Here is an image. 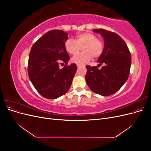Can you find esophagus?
I'll list each match as a JSON object with an SVG mask.
<instances>
[{
    "label": "esophagus",
    "mask_w": 151,
    "mask_h": 151,
    "mask_svg": "<svg viewBox=\"0 0 151 151\" xmlns=\"http://www.w3.org/2000/svg\"><path fill=\"white\" fill-rule=\"evenodd\" d=\"M77 67H81V65H78V64H77Z\"/></svg>",
    "instance_id": "34e87169"
}]
</instances>
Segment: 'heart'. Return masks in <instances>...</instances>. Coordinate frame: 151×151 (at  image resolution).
<instances>
[{"mask_svg":"<svg viewBox=\"0 0 151 151\" xmlns=\"http://www.w3.org/2000/svg\"><path fill=\"white\" fill-rule=\"evenodd\" d=\"M76 42L72 39H68L65 42L66 51L71 55H76L83 48V53H79L72 58V62L83 65L88 63L93 58H98L101 55L104 50V44L95 35L90 33H83L76 36Z\"/></svg>","mask_w":151,"mask_h":151,"instance_id":"heart-1","label":"heart"}]
</instances>
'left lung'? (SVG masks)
Returning <instances> with one entry per match:
<instances>
[{"label":"left lung","mask_w":151,"mask_h":151,"mask_svg":"<svg viewBox=\"0 0 151 151\" xmlns=\"http://www.w3.org/2000/svg\"><path fill=\"white\" fill-rule=\"evenodd\" d=\"M104 40L103 52L98 67L86 65V83L96 94L108 96L119 90L129 78L131 54L126 43L118 34L104 29H95ZM101 65V69L98 67Z\"/></svg>","instance_id":"1"}]
</instances>
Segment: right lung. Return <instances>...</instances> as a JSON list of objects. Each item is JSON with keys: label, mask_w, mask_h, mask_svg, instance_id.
Segmentation results:
<instances>
[{"label": "right lung", "mask_w": 151, "mask_h": 151, "mask_svg": "<svg viewBox=\"0 0 151 151\" xmlns=\"http://www.w3.org/2000/svg\"><path fill=\"white\" fill-rule=\"evenodd\" d=\"M68 38L67 33L53 29L31 47L28 65L29 78L36 91L46 98L55 99L65 94L76 74V63L67 65L70 59L65 48ZM62 63L66 65L61 70L59 65Z\"/></svg>", "instance_id": "add662e5"}]
</instances>
